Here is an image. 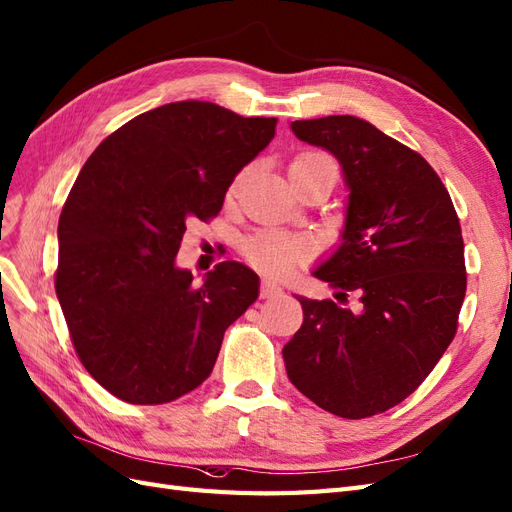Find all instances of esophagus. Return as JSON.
I'll list each match as a JSON object with an SVG mask.
<instances>
[{
    "mask_svg": "<svg viewBox=\"0 0 512 512\" xmlns=\"http://www.w3.org/2000/svg\"><path fill=\"white\" fill-rule=\"evenodd\" d=\"M277 294H282L280 286H277L271 280H262V286H260V297L262 299H271V297H277Z\"/></svg>",
    "mask_w": 512,
    "mask_h": 512,
    "instance_id": "1",
    "label": "esophagus"
}]
</instances>
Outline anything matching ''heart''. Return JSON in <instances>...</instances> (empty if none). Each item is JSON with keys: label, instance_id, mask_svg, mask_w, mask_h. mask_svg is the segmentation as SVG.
I'll return each mask as SVG.
<instances>
[{"label": "heart", "instance_id": "obj_1", "mask_svg": "<svg viewBox=\"0 0 512 512\" xmlns=\"http://www.w3.org/2000/svg\"><path fill=\"white\" fill-rule=\"evenodd\" d=\"M320 170H337L333 156L322 149H303L290 160L288 175L292 185L307 177H312ZM230 192H235L232 188ZM309 252V245L301 237L284 235V232L262 230L258 235L245 239L243 254L250 258L256 267L271 275H286L292 267L301 262Z\"/></svg>", "mask_w": 512, "mask_h": 512}]
</instances>
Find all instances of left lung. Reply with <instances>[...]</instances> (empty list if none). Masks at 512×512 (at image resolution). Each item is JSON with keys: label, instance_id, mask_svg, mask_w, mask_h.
Wrapping results in <instances>:
<instances>
[{"label": "left lung", "instance_id": "8db88e82", "mask_svg": "<svg viewBox=\"0 0 512 512\" xmlns=\"http://www.w3.org/2000/svg\"><path fill=\"white\" fill-rule=\"evenodd\" d=\"M290 128L333 153L350 198L342 245L314 271L337 301L297 297L303 324L282 354L307 399L356 421L401 404L451 346L468 284L461 226L436 170L371 123L329 115Z\"/></svg>", "mask_w": 512, "mask_h": 512}]
</instances>
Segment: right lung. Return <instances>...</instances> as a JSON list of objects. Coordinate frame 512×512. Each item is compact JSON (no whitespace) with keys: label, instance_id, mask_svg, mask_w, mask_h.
Masks as SVG:
<instances>
[{"label":"right lung","instance_id":"right-lung-1","mask_svg":"<svg viewBox=\"0 0 512 512\" xmlns=\"http://www.w3.org/2000/svg\"><path fill=\"white\" fill-rule=\"evenodd\" d=\"M275 117L173 102L123 123L91 153L59 215L55 290L91 378L121 401L166 404L203 384L226 329L258 299V275L224 260L196 286L175 256L211 220Z\"/></svg>","mask_w":512,"mask_h":512}]
</instances>
